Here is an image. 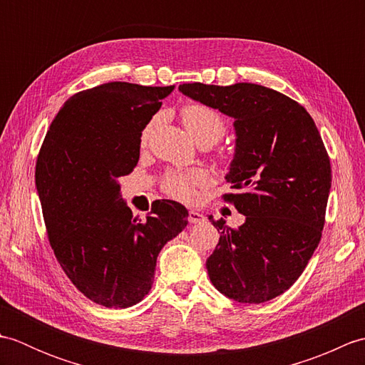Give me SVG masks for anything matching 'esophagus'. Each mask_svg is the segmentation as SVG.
Listing matches in <instances>:
<instances>
[{
	"instance_id": "1",
	"label": "esophagus",
	"mask_w": 365,
	"mask_h": 365,
	"mask_svg": "<svg viewBox=\"0 0 365 365\" xmlns=\"http://www.w3.org/2000/svg\"><path fill=\"white\" fill-rule=\"evenodd\" d=\"M205 218H204V215L202 213H199V212H196V210H190L188 212V221L191 222V224H199V222H202Z\"/></svg>"
}]
</instances>
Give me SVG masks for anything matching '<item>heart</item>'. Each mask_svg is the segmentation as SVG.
I'll list each match as a JSON object with an SVG mask.
<instances>
[{"mask_svg":"<svg viewBox=\"0 0 365 365\" xmlns=\"http://www.w3.org/2000/svg\"><path fill=\"white\" fill-rule=\"evenodd\" d=\"M180 118L188 133L197 143L215 144L224 136L227 130L226 120L213 108L202 103H188L180 110ZM155 127V119L147 123L143 130L141 143L145 144ZM208 182V174L204 170H190V173H169L163 182V190L170 197L191 202L196 199V188Z\"/></svg>","mask_w":365,"mask_h":365,"instance_id":"b5f03b06","label":"heart"}]
</instances>
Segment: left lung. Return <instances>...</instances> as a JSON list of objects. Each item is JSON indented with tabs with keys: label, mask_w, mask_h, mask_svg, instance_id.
Returning a JSON list of instances; mask_svg holds the SVG:
<instances>
[{
	"label": "left lung",
	"mask_w": 365,
	"mask_h": 365,
	"mask_svg": "<svg viewBox=\"0 0 365 365\" xmlns=\"http://www.w3.org/2000/svg\"><path fill=\"white\" fill-rule=\"evenodd\" d=\"M182 94L234 118L235 157L222 199L243 226L215 221L220 243L207 259L212 284L227 298L260 304L297 282L320 243L331 163L304 106L260 84L185 83Z\"/></svg>",
	"instance_id": "1"
}]
</instances>
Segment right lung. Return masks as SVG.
<instances>
[{
  "label": "right lung",
  "mask_w": 365,
  "mask_h": 365,
  "mask_svg": "<svg viewBox=\"0 0 365 365\" xmlns=\"http://www.w3.org/2000/svg\"><path fill=\"white\" fill-rule=\"evenodd\" d=\"M174 86L105 83L75 94L46 131L36 163L50 246L84 297L100 306L138 304L157 257L188 224V210L158 200L145 221L120 197L119 178L139 160L141 135Z\"/></svg>",
  "instance_id": "obj_1"
}]
</instances>
